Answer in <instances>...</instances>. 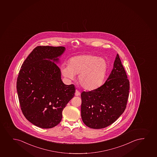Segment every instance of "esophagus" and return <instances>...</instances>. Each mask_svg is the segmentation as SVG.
Listing matches in <instances>:
<instances>
[{
  "label": "esophagus",
  "instance_id": "obj_1",
  "mask_svg": "<svg viewBox=\"0 0 157 157\" xmlns=\"http://www.w3.org/2000/svg\"><path fill=\"white\" fill-rule=\"evenodd\" d=\"M80 94H81L80 92L78 91V90H76L75 91V95L76 96H79V95H80Z\"/></svg>",
  "mask_w": 157,
  "mask_h": 157
}]
</instances>
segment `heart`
<instances>
[{
	"label": "heart",
	"mask_w": 157,
	"mask_h": 157,
	"mask_svg": "<svg viewBox=\"0 0 157 157\" xmlns=\"http://www.w3.org/2000/svg\"><path fill=\"white\" fill-rule=\"evenodd\" d=\"M105 60L92 55L75 56L69 60L68 65H63L60 70L62 75L69 80L75 78L78 74V79L84 89L94 90L103 83L107 71Z\"/></svg>",
	"instance_id": "1"
}]
</instances>
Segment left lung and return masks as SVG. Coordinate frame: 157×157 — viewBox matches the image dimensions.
Listing matches in <instances>:
<instances>
[{
    "instance_id": "obj_1",
    "label": "left lung",
    "mask_w": 157,
    "mask_h": 157,
    "mask_svg": "<svg viewBox=\"0 0 157 157\" xmlns=\"http://www.w3.org/2000/svg\"><path fill=\"white\" fill-rule=\"evenodd\" d=\"M129 82L118 54L113 67L102 86L82 92L81 117L87 127L101 129L111 125L126 107Z\"/></svg>"
}]
</instances>
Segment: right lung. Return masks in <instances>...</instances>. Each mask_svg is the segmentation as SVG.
Segmentation results:
<instances>
[{"mask_svg":"<svg viewBox=\"0 0 157 157\" xmlns=\"http://www.w3.org/2000/svg\"><path fill=\"white\" fill-rule=\"evenodd\" d=\"M65 50L63 47L38 46L24 60L16 83L20 106L30 123L51 128L61 121L62 111L74 97L73 84L62 81L55 62Z\"/></svg>","mask_w":157,"mask_h":157,"instance_id":"right-lung-1","label":"right lung"}]
</instances>
